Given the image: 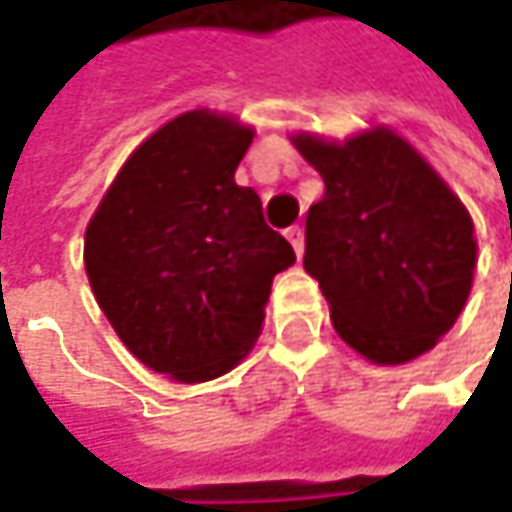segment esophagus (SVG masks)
<instances>
[{
	"label": "esophagus",
	"mask_w": 512,
	"mask_h": 512,
	"mask_svg": "<svg viewBox=\"0 0 512 512\" xmlns=\"http://www.w3.org/2000/svg\"><path fill=\"white\" fill-rule=\"evenodd\" d=\"M287 242L293 245L296 256H302V253H305V227H299V225L290 227V230H287Z\"/></svg>",
	"instance_id": "1"
}]
</instances>
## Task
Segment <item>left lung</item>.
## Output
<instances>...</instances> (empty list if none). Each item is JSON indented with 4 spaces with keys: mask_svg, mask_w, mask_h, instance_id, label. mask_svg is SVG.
I'll return each instance as SVG.
<instances>
[{
    "mask_svg": "<svg viewBox=\"0 0 512 512\" xmlns=\"http://www.w3.org/2000/svg\"><path fill=\"white\" fill-rule=\"evenodd\" d=\"M290 142L325 182L307 210L305 270L336 333L373 364L419 359L456 325L473 287L479 245L467 207L384 125L344 142L302 130Z\"/></svg>",
    "mask_w": 512,
    "mask_h": 512,
    "instance_id": "1",
    "label": "left lung"
}]
</instances>
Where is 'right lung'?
<instances>
[{
  "label": "right lung",
  "mask_w": 512,
  "mask_h": 512,
  "mask_svg": "<svg viewBox=\"0 0 512 512\" xmlns=\"http://www.w3.org/2000/svg\"><path fill=\"white\" fill-rule=\"evenodd\" d=\"M256 130L187 110L133 150L85 230V270L116 336L182 384L233 370L262 333L273 276L296 262L236 185Z\"/></svg>",
  "instance_id": "right-lung-1"
}]
</instances>
